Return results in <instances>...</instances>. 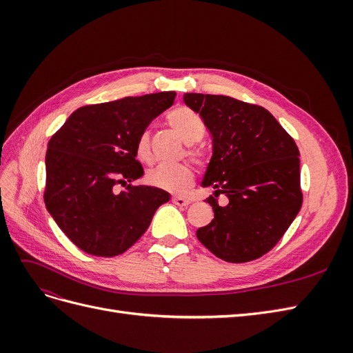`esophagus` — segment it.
Here are the masks:
<instances>
[{"mask_svg":"<svg viewBox=\"0 0 353 353\" xmlns=\"http://www.w3.org/2000/svg\"><path fill=\"white\" fill-rule=\"evenodd\" d=\"M172 201L176 206H188L191 203V200L187 197H172Z\"/></svg>","mask_w":353,"mask_h":353,"instance_id":"obj_1","label":"esophagus"}]
</instances>
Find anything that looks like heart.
<instances>
[{
  "mask_svg": "<svg viewBox=\"0 0 353 353\" xmlns=\"http://www.w3.org/2000/svg\"><path fill=\"white\" fill-rule=\"evenodd\" d=\"M166 122L185 144H194L200 141L206 131L205 122H203L201 117L196 112L187 108L174 109L166 116ZM135 150L137 157L140 159L141 162H148V160H150V137H148L147 132H143L138 137ZM188 154L199 163L203 160V154L199 150H194V148H190ZM147 181L152 185L170 191V193H184V191L193 184L194 172L193 169L185 163H179L174 166L159 165L148 170Z\"/></svg>",
  "mask_w": 353,
  "mask_h": 353,
  "instance_id": "heart-1",
  "label": "heart"
}]
</instances>
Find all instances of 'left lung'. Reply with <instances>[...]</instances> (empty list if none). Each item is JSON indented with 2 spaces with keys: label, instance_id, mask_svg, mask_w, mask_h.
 Instances as JSON below:
<instances>
[{
  "label": "left lung",
  "instance_id": "1",
  "mask_svg": "<svg viewBox=\"0 0 353 353\" xmlns=\"http://www.w3.org/2000/svg\"><path fill=\"white\" fill-rule=\"evenodd\" d=\"M212 135V157L201 187L215 218L197 230L199 241L232 263L249 262L280 241L302 208L301 160L293 138L261 105L227 95L184 94ZM227 195L221 207L216 197Z\"/></svg>",
  "mask_w": 353,
  "mask_h": 353
}]
</instances>
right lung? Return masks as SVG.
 Listing matches in <instances>:
<instances>
[{
	"label": "right lung",
	"mask_w": 353,
	"mask_h": 353,
	"mask_svg": "<svg viewBox=\"0 0 353 353\" xmlns=\"http://www.w3.org/2000/svg\"><path fill=\"white\" fill-rule=\"evenodd\" d=\"M175 91L83 105L48 141L47 210L68 239L94 256L121 254L147 231L154 212L169 201L152 185L116 184L141 178L137 140L150 122L174 104Z\"/></svg>",
	"instance_id": "1"
}]
</instances>
